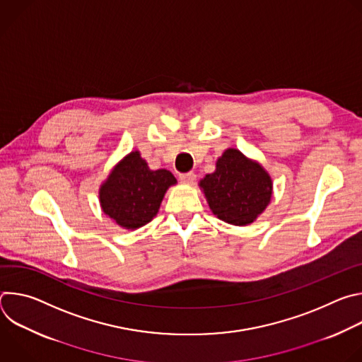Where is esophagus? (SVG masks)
I'll return each instance as SVG.
<instances>
[{
	"label": "esophagus",
	"instance_id": "esophagus-1",
	"mask_svg": "<svg viewBox=\"0 0 362 362\" xmlns=\"http://www.w3.org/2000/svg\"><path fill=\"white\" fill-rule=\"evenodd\" d=\"M179 177H180V180H182L183 183H193V182H194V179H196V175H194L193 172H189V173H183V175H180Z\"/></svg>",
	"mask_w": 362,
	"mask_h": 362
}]
</instances>
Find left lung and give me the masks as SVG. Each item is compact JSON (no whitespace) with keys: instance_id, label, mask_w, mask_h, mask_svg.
<instances>
[{"instance_id":"left-lung-1","label":"left lung","mask_w":362,"mask_h":362,"mask_svg":"<svg viewBox=\"0 0 362 362\" xmlns=\"http://www.w3.org/2000/svg\"><path fill=\"white\" fill-rule=\"evenodd\" d=\"M209 208L221 221L246 226L271 202L272 179L257 163L236 148H228L216 162V170L199 182Z\"/></svg>"}]
</instances>
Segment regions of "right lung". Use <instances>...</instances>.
Returning a JSON list of instances; mask_svg holds the SVG:
<instances>
[{
    "label": "right lung",
    "mask_w": 362,
    "mask_h": 362,
    "mask_svg": "<svg viewBox=\"0 0 362 362\" xmlns=\"http://www.w3.org/2000/svg\"><path fill=\"white\" fill-rule=\"evenodd\" d=\"M176 177L166 169L150 170L137 150L129 153L100 186L101 209L124 229H137L158 215Z\"/></svg>",
    "instance_id": "obj_1"
}]
</instances>
